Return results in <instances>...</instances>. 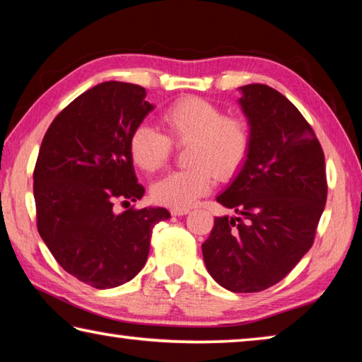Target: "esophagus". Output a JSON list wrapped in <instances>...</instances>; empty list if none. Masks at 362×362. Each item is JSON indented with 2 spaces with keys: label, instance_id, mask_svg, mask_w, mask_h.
Returning <instances> with one entry per match:
<instances>
[{
  "label": "esophagus",
  "instance_id": "34e87169",
  "mask_svg": "<svg viewBox=\"0 0 362 362\" xmlns=\"http://www.w3.org/2000/svg\"><path fill=\"white\" fill-rule=\"evenodd\" d=\"M188 212H189V209H187V207H182V209H179V207H174V209H170V214H173V216H177V217L187 216Z\"/></svg>",
  "mask_w": 362,
  "mask_h": 362
}]
</instances>
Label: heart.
<instances>
[{
    "mask_svg": "<svg viewBox=\"0 0 362 362\" xmlns=\"http://www.w3.org/2000/svg\"><path fill=\"white\" fill-rule=\"evenodd\" d=\"M164 132L146 122L136 126L127 150L144 173H156L166 166L174 146L188 145V169L175 170L153 183L151 199L168 207H188L207 194L216 177L231 179L246 164L252 134L249 121L241 115H223V110L206 99L185 95L161 113Z\"/></svg>",
    "mask_w": 362,
    "mask_h": 362,
    "instance_id": "b5f03b06",
    "label": "heart"
}]
</instances>
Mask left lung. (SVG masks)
Returning a JSON list of instances; mask_svg holds the SVG:
<instances>
[{
  "mask_svg": "<svg viewBox=\"0 0 362 362\" xmlns=\"http://www.w3.org/2000/svg\"><path fill=\"white\" fill-rule=\"evenodd\" d=\"M252 145L217 196L238 217H216L203 244L207 272L231 292H260L291 273L315 243L327 199L324 151L291 100L267 84L243 86Z\"/></svg>",
  "mask_w": 362,
  "mask_h": 362,
  "instance_id": "1",
  "label": "left lung"
}]
</instances>
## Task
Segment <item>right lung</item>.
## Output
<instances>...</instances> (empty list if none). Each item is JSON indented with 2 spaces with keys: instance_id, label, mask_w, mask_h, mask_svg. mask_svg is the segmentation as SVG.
Masks as SVG:
<instances>
[{
  "instance_id": "1",
  "label": "right lung",
  "mask_w": 362,
  "mask_h": 362,
  "mask_svg": "<svg viewBox=\"0 0 362 362\" xmlns=\"http://www.w3.org/2000/svg\"><path fill=\"white\" fill-rule=\"evenodd\" d=\"M145 88L97 84L49 126L33 170L36 226L54 259L71 276L112 289L144 268L155 225L170 214L144 207L118 214L115 203L144 196L127 142L153 105Z\"/></svg>"
}]
</instances>
